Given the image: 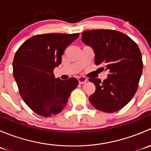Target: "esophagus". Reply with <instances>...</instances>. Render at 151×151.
Here are the masks:
<instances>
[{
  "mask_svg": "<svg viewBox=\"0 0 151 151\" xmlns=\"http://www.w3.org/2000/svg\"><path fill=\"white\" fill-rule=\"evenodd\" d=\"M78 80L80 84H85V83H86L87 81H88V78H86V77H80L78 78Z\"/></svg>",
  "mask_w": 151,
  "mask_h": 151,
  "instance_id": "obj_1",
  "label": "esophagus"
}]
</instances>
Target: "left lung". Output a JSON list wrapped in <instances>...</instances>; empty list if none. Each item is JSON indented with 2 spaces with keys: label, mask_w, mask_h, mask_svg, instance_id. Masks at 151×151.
<instances>
[{
  "label": "left lung",
  "mask_w": 151,
  "mask_h": 151,
  "mask_svg": "<svg viewBox=\"0 0 151 151\" xmlns=\"http://www.w3.org/2000/svg\"><path fill=\"white\" fill-rule=\"evenodd\" d=\"M82 41L93 49L96 65L109 71L107 78H90L96 91L89 96L96 109L105 112L121 109L132 100L139 85L143 63L139 47L125 33L115 30H90Z\"/></svg>",
  "instance_id": "8db88e82"
}]
</instances>
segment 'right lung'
Returning a JSON list of instances; mask_svg holds the SVG:
<instances>
[{"label": "right lung", "instance_id": "right-lung-1", "mask_svg": "<svg viewBox=\"0 0 151 151\" xmlns=\"http://www.w3.org/2000/svg\"><path fill=\"white\" fill-rule=\"evenodd\" d=\"M79 33H47L33 36L15 53L13 75L19 94L34 112L49 117L60 113L78 80L55 78L54 68L61 63L63 52Z\"/></svg>", "mask_w": 151, "mask_h": 151}]
</instances>
